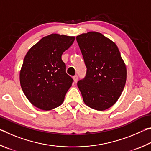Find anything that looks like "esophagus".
Masks as SVG:
<instances>
[{"mask_svg":"<svg viewBox=\"0 0 151 151\" xmlns=\"http://www.w3.org/2000/svg\"><path fill=\"white\" fill-rule=\"evenodd\" d=\"M73 81L75 83H76L78 81V76H73Z\"/></svg>","mask_w":151,"mask_h":151,"instance_id":"obj_1","label":"esophagus"}]
</instances>
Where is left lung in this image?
<instances>
[{
	"mask_svg": "<svg viewBox=\"0 0 151 151\" xmlns=\"http://www.w3.org/2000/svg\"><path fill=\"white\" fill-rule=\"evenodd\" d=\"M76 40L87 68L78 87L86 105L104 111L117 102L125 88V63L115 42L101 33L89 32Z\"/></svg>",
	"mask_w": 151,
	"mask_h": 151,
	"instance_id": "1",
	"label": "left lung"
}]
</instances>
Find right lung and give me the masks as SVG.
Returning <instances> with one entry per match:
<instances>
[{
    "instance_id": "1",
    "label": "right lung",
    "mask_w": 151,
    "mask_h": 151,
    "mask_svg": "<svg viewBox=\"0 0 151 151\" xmlns=\"http://www.w3.org/2000/svg\"><path fill=\"white\" fill-rule=\"evenodd\" d=\"M74 40V36L50 34L26 54L20 82L24 93L34 106L49 111L62 104L73 79L66 73L62 55Z\"/></svg>"
}]
</instances>
